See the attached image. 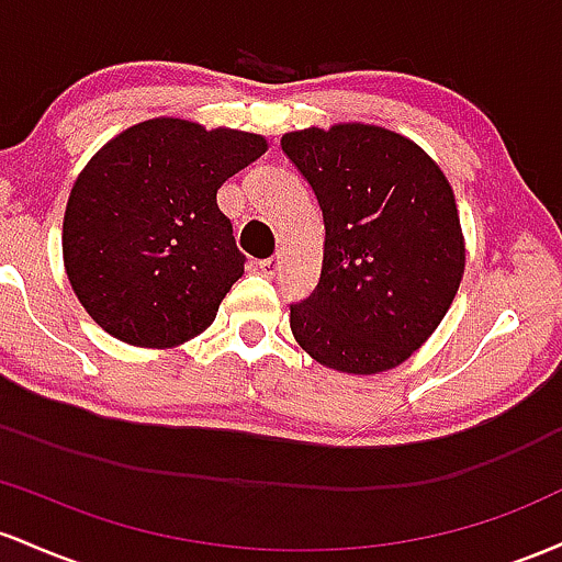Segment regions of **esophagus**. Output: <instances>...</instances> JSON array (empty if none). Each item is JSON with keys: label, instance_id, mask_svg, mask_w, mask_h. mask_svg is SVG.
Masks as SVG:
<instances>
[{"label": "esophagus", "instance_id": "1", "mask_svg": "<svg viewBox=\"0 0 562 562\" xmlns=\"http://www.w3.org/2000/svg\"><path fill=\"white\" fill-rule=\"evenodd\" d=\"M279 268H281L279 257H268V260H260V270L265 276H268V279H273V276L279 273Z\"/></svg>", "mask_w": 562, "mask_h": 562}]
</instances>
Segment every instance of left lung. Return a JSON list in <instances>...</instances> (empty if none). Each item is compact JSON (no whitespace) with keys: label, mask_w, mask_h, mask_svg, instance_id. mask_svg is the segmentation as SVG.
Masks as SVG:
<instances>
[{"label":"left lung","mask_w":562,"mask_h":562,"mask_svg":"<svg viewBox=\"0 0 562 562\" xmlns=\"http://www.w3.org/2000/svg\"><path fill=\"white\" fill-rule=\"evenodd\" d=\"M324 212V265L289 305L300 348L348 374L406 361L438 329L464 273L453 191L417 143L374 124L281 137Z\"/></svg>","instance_id":"1"}]
</instances>
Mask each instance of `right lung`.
<instances>
[{
    "label": "right lung",
    "mask_w": 562,
    "mask_h": 562,
    "mask_svg": "<svg viewBox=\"0 0 562 562\" xmlns=\"http://www.w3.org/2000/svg\"><path fill=\"white\" fill-rule=\"evenodd\" d=\"M268 150L262 135L148 119L81 169L63 262L85 311L137 348H175L212 324L244 262L217 188Z\"/></svg>",
    "instance_id": "1"
}]
</instances>
